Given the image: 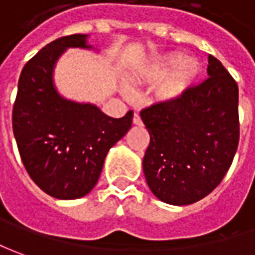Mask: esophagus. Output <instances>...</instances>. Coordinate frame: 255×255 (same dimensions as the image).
Wrapping results in <instances>:
<instances>
[{
  "label": "esophagus",
  "mask_w": 255,
  "mask_h": 255,
  "mask_svg": "<svg viewBox=\"0 0 255 255\" xmlns=\"http://www.w3.org/2000/svg\"><path fill=\"white\" fill-rule=\"evenodd\" d=\"M132 123H134L135 126H141L142 120H141V117H139V114L134 113V117H132Z\"/></svg>",
  "instance_id": "1"
}]
</instances>
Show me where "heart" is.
<instances>
[{"instance_id": "b5f03b06", "label": "heart", "mask_w": 255, "mask_h": 255, "mask_svg": "<svg viewBox=\"0 0 255 255\" xmlns=\"http://www.w3.org/2000/svg\"><path fill=\"white\" fill-rule=\"evenodd\" d=\"M201 74L200 62L184 58L178 51L157 55L146 62L138 74V81L148 85L159 84L156 98L163 102H176L187 93Z\"/></svg>"}]
</instances>
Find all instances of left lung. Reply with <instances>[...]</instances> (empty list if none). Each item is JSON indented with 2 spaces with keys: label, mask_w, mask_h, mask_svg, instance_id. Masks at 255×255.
Wrapping results in <instances>:
<instances>
[{
  "label": "left lung",
  "mask_w": 255,
  "mask_h": 255,
  "mask_svg": "<svg viewBox=\"0 0 255 255\" xmlns=\"http://www.w3.org/2000/svg\"><path fill=\"white\" fill-rule=\"evenodd\" d=\"M209 77L176 102L141 110L150 136L143 174L150 191L171 205H190L212 193L239 145V86L222 62L208 57Z\"/></svg>",
  "instance_id": "left-lung-1"
}]
</instances>
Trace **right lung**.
<instances>
[{
    "instance_id": "obj_1",
    "label": "right lung",
    "mask_w": 255,
    "mask_h": 255,
    "mask_svg": "<svg viewBox=\"0 0 255 255\" xmlns=\"http://www.w3.org/2000/svg\"><path fill=\"white\" fill-rule=\"evenodd\" d=\"M86 34L48 43L20 72L12 110L19 155L33 181L58 200L85 197L96 186L109 149L132 124V112L113 119L89 103L58 95L53 69L68 47L91 48Z\"/></svg>"
}]
</instances>
